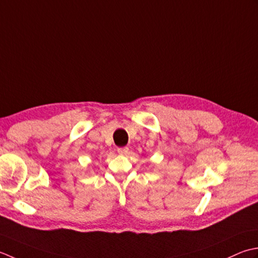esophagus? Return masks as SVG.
<instances>
[{"mask_svg": "<svg viewBox=\"0 0 258 258\" xmlns=\"http://www.w3.org/2000/svg\"><path fill=\"white\" fill-rule=\"evenodd\" d=\"M118 154L121 155V156H124L128 154V148L127 147H122V148H118Z\"/></svg>", "mask_w": 258, "mask_h": 258, "instance_id": "obj_1", "label": "esophagus"}]
</instances>
